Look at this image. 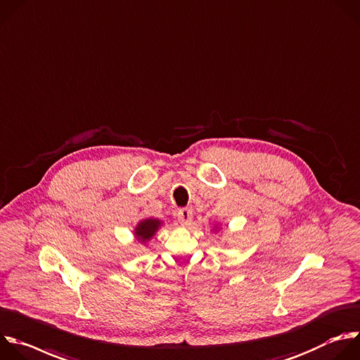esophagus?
<instances>
[{"instance_id":"esophagus-1","label":"esophagus","mask_w":360,"mask_h":360,"mask_svg":"<svg viewBox=\"0 0 360 360\" xmlns=\"http://www.w3.org/2000/svg\"><path fill=\"white\" fill-rule=\"evenodd\" d=\"M177 220L180 221V224L188 226L191 223V220H193V211H191V208H181L177 212Z\"/></svg>"}]
</instances>
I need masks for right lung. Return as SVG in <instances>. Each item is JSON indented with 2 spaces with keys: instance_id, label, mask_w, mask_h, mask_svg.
Segmentation results:
<instances>
[{
  "instance_id": "add662e5",
  "label": "right lung",
  "mask_w": 360,
  "mask_h": 360,
  "mask_svg": "<svg viewBox=\"0 0 360 360\" xmlns=\"http://www.w3.org/2000/svg\"><path fill=\"white\" fill-rule=\"evenodd\" d=\"M159 226H160V221L153 220V219L141 221V223L137 226V229H136V237H137L141 243H145V241L150 240V238L155 236V233L158 231Z\"/></svg>"
}]
</instances>
